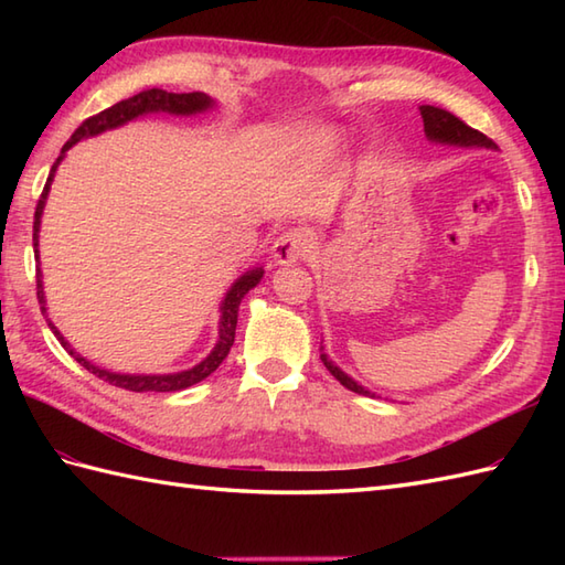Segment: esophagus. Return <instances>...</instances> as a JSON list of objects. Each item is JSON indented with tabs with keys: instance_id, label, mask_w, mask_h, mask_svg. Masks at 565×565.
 I'll return each mask as SVG.
<instances>
[{
	"instance_id": "34e87169",
	"label": "esophagus",
	"mask_w": 565,
	"mask_h": 565,
	"mask_svg": "<svg viewBox=\"0 0 565 565\" xmlns=\"http://www.w3.org/2000/svg\"><path fill=\"white\" fill-rule=\"evenodd\" d=\"M310 249H313V235L306 227H291V231L276 237L274 259L279 264H294L303 259Z\"/></svg>"
}]
</instances>
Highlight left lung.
I'll return each instance as SVG.
<instances>
[{"label": "left lung", "mask_w": 565, "mask_h": 565, "mask_svg": "<svg viewBox=\"0 0 565 565\" xmlns=\"http://www.w3.org/2000/svg\"><path fill=\"white\" fill-rule=\"evenodd\" d=\"M419 114H423L425 121V134L429 140L437 142H449V146H478V148H495V142L490 140L488 136H483L481 130L471 128L468 124H463L459 116H454L447 109H439V106H419ZM322 364L328 366L330 374L338 379L344 388H350L359 395H371L366 388L359 386L356 381H352L350 376L334 366L332 362H328V356L322 354Z\"/></svg>", "instance_id": "8db88e82"}]
</instances>
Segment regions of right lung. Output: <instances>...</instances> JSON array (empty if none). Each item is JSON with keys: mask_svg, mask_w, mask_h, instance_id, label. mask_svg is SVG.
<instances>
[{"mask_svg": "<svg viewBox=\"0 0 565 565\" xmlns=\"http://www.w3.org/2000/svg\"><path fill=\"white\" fill-rule=\"evenodd\" d=\"M211 106V97H206V94L201 92H191V94H174V92H164V89H142L138 94H134V97H128L124 102H118L114 106H109V109H104L99 114L89 116L87 121H82V126L75 130V134L70 136V140L63 146V154L75 146L77 140L87 138V136H97L102 134V130H109V128H116L121 126L126 121H130V118H138L142 114L148 111H167V114H196V111H203L209 109ZM63 154H60L57 162L51 167V174H47L45 179V186H43V194L39 199V203H35V213H33V249L35 255H39V227H41V213H43V206H45V196H47V189H51V182H53V174L57 170L60 160H63ZM262 269H252L247 271L245 276H239V279L233 284V289L227 291L225 301L221 306V334H218V344L213 347V352L203 359L201 364H196L194 369L189 371H179V374H162V376H134V374H114V371H106V369H99L89 364L87 359L79 356L75 350H70V344L65 342L63 334L57 332V328L53 326L51 320H47V326H51V330L55 332V338L60 340V344L65 347L70 356H75L77 362L89 371V374L99 376L104 381H109L111 386H118V388H126V391H134V393H170V391H184L189 386H194V383L203 381L206 376H211L215 369H218L223 364V359L227 356V352H231V347L235 342V328H237V308H239V301H243L245 294L249 289H255V286L259 284L262 279ZM35 296H39V303H41V310L45 313V301H43V284H41V269L35 271Z\"/></svg>", "mask_w": 565, "mask_h": 565, "instance_id": "1", "label": "right lung"}]
</instances>
